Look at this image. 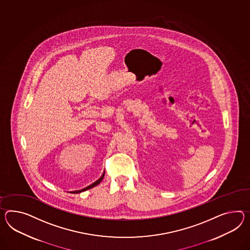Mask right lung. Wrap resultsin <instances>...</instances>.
<instances>
[{"instance_id":"1","label":"right lung","mask_w":250,"mask_h":250,"mask_svg":"<svg viewBox=\"0 0 250 250\" xmlns=\"http://www.w3.org/2000/svg\"><path fill=\"white\" fill-rule=\"evenodd\" d=\"M104 176V171L103 174H102V176L100 177L98 180H97L95 183H92L90 185H88L87 187H85L84 189H79V190H73V191H69L70 193H80V192H82V191H85L86 189H91L93 187H95V186H97L98 185L99 183H101V181L103 180Z\"/></svg>"}]
</instances>
